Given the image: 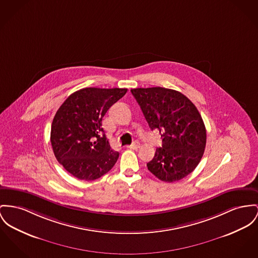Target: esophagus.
Masks as SVG:
<instances>
[{"label":"esophagus","instance_id":"1","mask_svg":"<svg viewBox=\"0 0 258 258\" xmlns=\"http://www.w3.org/2000/svg\"><path fill=\"white\" fill-rule=\"evenodd\" d=\"M127 148H129V149H132V150H137L140 148V143L138 142V141H135L132 145H130V146H128Z\"/></svg>","mask_w":258,"mask_h":258}]
</instances>
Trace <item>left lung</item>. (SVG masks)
Segmentation results:
<instances>
[{
    "label": "left lung",
    "mask_w": 258,
    "mask_h": 258,
    "mask_svg": "<svg viewBox=\"0 0 258 258\" xmlns=\"http://www.w3.org/2000/svg\"><path fill=\"white\" fill-rule=\"evenodd\" d=\"M152 130L161 133L148 169L167 183L179 181L200 163L206 144L204 120L196 105L182 93L161 87L131 90Z\"/></svg>",
    "instance_id": "1"
}]
</instances>
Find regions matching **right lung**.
I'll return each mask as SVG.
<instances>
[{"label":"right lung","instance_id":"right-lung-1","mask_svg":"<svg viewBox=\"0 0 258 258\" xmlns=\"http://www.w3.org/2000/svg\"><path fill=\"white\" fill-rule=\"evenodd\" d=\"M127 89L84 88L71 94L52 123L51 144L57 161L79 180L93 181L109 171L118 159L105 137L102 120Z\"/></svg>","mask_w":258,"mask_h":258}]
</instances>
